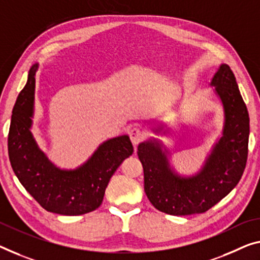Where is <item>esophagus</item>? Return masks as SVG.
I'll return each instance as SVG.
<instances>
[{"label": "esophagus", "instance_id": "1", "mask_svg": "<svg viewBox=\"0 0 260 260\" xmlns=\"http://www.w3.org/2000/svg\"><path fill=\"white\" fill-rule=\"evenodd\" d=\"M129 136L134 145H137L139 142H142L144 136H145V133H144V130H142L141 127H133V129L130 130Z\"/></svg>", "mask_w": 260, "mask_h": 260}]
</instances>
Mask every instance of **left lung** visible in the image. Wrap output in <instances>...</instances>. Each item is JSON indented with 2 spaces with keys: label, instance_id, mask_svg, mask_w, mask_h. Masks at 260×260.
<instances>
[{
  "label": "left lung",
  "instance_id": "obj_1",
  "mask_svg": "<svg viewBox=\"0 0 260 260\" xmlns=\"http://www.w3.org/2000/svg\"><path fill=\"white\" fill-rule=\"evenodd\" d=\"M210 86L222 101L224 126L223 136L198 174L181 177L175 173L157 141L138 145L144 190L154 208L162 213L174 216L206 213L236 187L245 170L250 118L230 67L222 63Z\"/></svg>",
  "mask_w": 260,
  "mask_h": 260
}]
</instances>
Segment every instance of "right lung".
<instances>
[{"mask_svg":"<svg viewBox=\"0 0 260 260\" xmlns=\"http://www.w3.org/2000/svg\"><path fill=\"white\" fill-rule=\"evenodd\" d=\"M31 67L26 85L19 93L11 115L8 153L16 177L44 209L51 213L82 215L101 206L105 191L124 159L134 152L129 136H119L101 144L77 170H60L39 149L32 125L36 72Z\"/></svg>","mask_w":260,"mask_h":260,"instance_id":"add662e5","label":"right lung"}]
</instances>
